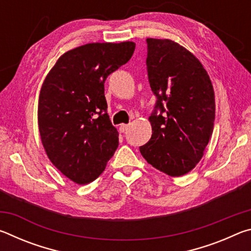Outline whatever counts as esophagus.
<instances>
[{
    "instance_id": "1",
    "label": "esophagus",
    "mask_w": 251,
    "mask_h": 251,
    "mask_svg": "<svg viewBox=\"0 0 251 251\" xmlns=\"http://www.w3.org/2000/svg\"><path fill=\"white\" fill-rule=\"evenodd\" d=\"M128 127H129V125H126V124H122L121 126H120V131L121 133H125V131L128 129Z\"/></svg>"
}]
</instances>
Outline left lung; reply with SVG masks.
Here are the masks:
<instances>
[{"label":"left lung","instance_id":"8db88e82","mask_svg":"<svg viewBox=\"0 0 251 251\" xmlns=\"http://www.w3.org/2000/svg\"><path fill=\"white\" fill-rule=\"evenodd\" d=\"M146 41L148 80L157 101L150 116L151 137L139 151L152 167L179 177L196 167L209 143L214 87L201 61L184 46L167 39Z\"/></svg>","mask_w":251,"mask_h":251}]
</instances>
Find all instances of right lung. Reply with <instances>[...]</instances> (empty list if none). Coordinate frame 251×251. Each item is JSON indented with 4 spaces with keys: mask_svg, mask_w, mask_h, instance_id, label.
Wrapping results in <instances>:
<instances>
[{
    "mask_svg": "<svg viewBox=\"0 0 251 251\" xmlns=\"http://www.w3.org/2000/svg\"><path fill=\"white\" fill-rule=\"evenodd\" d=\"M134 50L128 41L78 46L57 59L42 85V144L54 166L76 184L95 180L117 150L118 131L107 114L104 83Z\"/></svg>",
    "mask_w": 251,
    "mask_h": 251,
    "instance_id": "obj_1",
    "label": "right lung"
}]
</instances>
